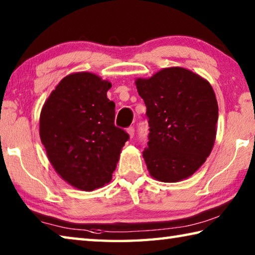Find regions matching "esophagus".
Masks as SVG:
<instances>
[{
	"instance_id": "esophagus-1",
	"label": "esophagus",
	"mask_w": 255,
	"mask_h": 255,
	"mask_svg": "<svg viewBox=\"0 0 255 255\" xmlns=\"http://www.w3.org/2000/svg\"><path fill=\"white\" fill-rule=\"evenodd\" d=\"M127 132L129 133V136H130V138H132L133 136H135V127L133 126H130L127 128Z\"/></svg>"
}]
</instances>
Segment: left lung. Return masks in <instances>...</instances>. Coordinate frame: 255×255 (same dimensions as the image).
<instances>
[{
    "label": "left lung",
    "mask_w": 255,
    "mask_h": 255,
    "mask_svg": "<svg viewBox=\"0 0 255 255\" xmlns=\"http://www.w3.org/2000/svg\"><path fill=\"white\" fill-rule=\"evenodd\" d=\"M149 133L143 156L150 175L176 182L205 163L215 143L218 105L211 85L182 67L136 81Z\"/></svg>",
    "instance_id": "8db88e82"
}]
</instances>
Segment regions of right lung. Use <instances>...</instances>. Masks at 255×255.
Wrapping results in <instances>:
<instances>
[{
	"mask_svg": "<svg viewBox=\"0 0 255 255\" xmlns=\"http://www.w3.org/2000/svg\"><path fill=\"white\" fill-rule=\"evenodd\" d=\"M111 83L92 73L59 82L40 114V138L56 172L84 191L110 182L129 135L115 125Z\"/></svg>",
	"mask_w": 255,
	"mask_h": 255,
	"instance_id": "right-lung-1",
	"label": "right lung"
}]
</instances>
